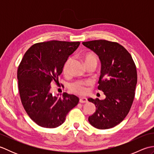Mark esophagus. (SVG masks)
<instances>
[{
  "mask_svg": "<svg viewBox=\"0 0 154 154\" xmlns=\"http://www.w3.org/2000/svg\"><path fill=\"white\" fill-rule=\"evenodd\" d=\"M88 101L87 99L85 97H81L79 99V102L81 103H87Z\"/></svg>",
  "mask_w": 154,
  "mask_h": 154,
  "instance_id": "1",
  "label": "esophagus"
}]
</instances>
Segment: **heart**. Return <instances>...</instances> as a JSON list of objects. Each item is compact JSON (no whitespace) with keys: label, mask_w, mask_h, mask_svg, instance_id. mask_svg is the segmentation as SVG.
<instances>
[{"label":"heart","mask_w":154,"mask_h":154,"mask_svg":"<svg viewBox=\"0 0 154 154\" xmlns=\"http://www.w3.org/2000/svg\"><path fill=\"white\" fill-rule=\"evenodd\" d=\"M83 60L85 63H89L90 61H97L96 55L92 53H87L83 55ZM71 64V59H68L64 63L63 67H62V72L64 74H67L69 70V66ZM90 84L89 81H82L78 80L72 83L69 86V89L71 93L79 94V95H84L87 92V86Z\"/></svg>","instance_id":"heart-1"}]
</instances>
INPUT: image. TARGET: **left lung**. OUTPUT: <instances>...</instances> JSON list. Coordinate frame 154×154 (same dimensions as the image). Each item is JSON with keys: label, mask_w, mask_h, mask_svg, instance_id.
I'll use <instances>...</instances> for the list:
<instances>
[{"label": "left lung", "mask_w": 154, "mask_h": 154, "mask_svg": "<svg viewBox=\"0 0 154 154\" xmlns=\"http://www.w3.org/2000/svg\"><path fill=\"white\" fill-rule=\"evenodd\" d=\"M83 44L100 59L98 89L106 96L104 100L88 99L97 108L89 122L98 129L111 128L122 122L131 109L138 79L135 63L129 52L117 42L99 40Z\"/></svg>", "instance_id": "8db88e82"}]
</instances>
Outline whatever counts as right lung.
Returning <instances> with one entry per match:
<instances>
[{
    "instance_id": "right-lung-1",
    "label": "right lung",
    "mask_w": 154,
    "mask_h": 154,
    "mask_svg": "<svg viewBox=\"0 0 154 154\" xmlns=\"http://www.w3.org/2000/svg\"><path fill=\"white\" fill-rule=\"evenodd\" d=\"M79 42L52 40L35 44L23 56L17 78L21 102L26 112L38 126L54 128L61 125L67 114L79 103L73 94L52 96L51 83L57 84L62 67L77 50Z\"/></svg>"
}]
</instances>
